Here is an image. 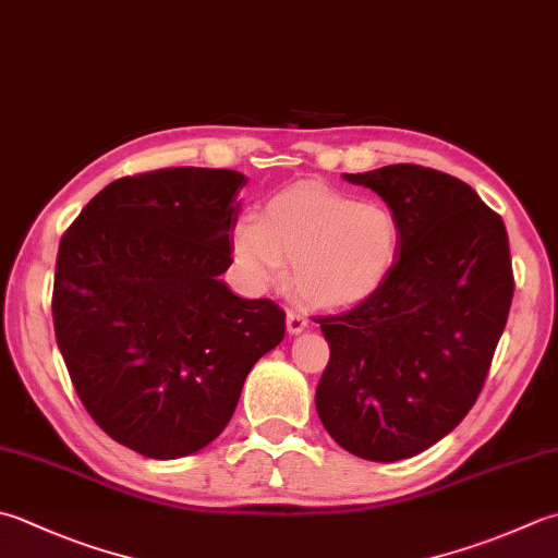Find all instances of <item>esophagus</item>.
<instances>
[{
	"instance_id": "1",
	"label": "esophagus",
	"mask_w": 558,
	"mask_h": 558,
	"mask_svg": "<svg viewBox=\"0 0 558 558\" xmlns=\"http://www.w3.org/2000/svg\"><path fill=\"white\" fill-rule=\"evenodd\" d=\"M286 324H288V333L298 336V333H302L310 326V316L304 314V312H288Z\"/></svg>"
}]
</instances>
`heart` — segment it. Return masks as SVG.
Segmentation results:
<instances>
[{"instance_id": "heart-1", "label": "heart", "mask_w": 558, "mask_h": 558, "mask_svg": "<svg viewBox=\"0 0 558 558\" xmlns=\"http://www.w3.org/2000/svg\"><path fill=\"white\" fill-rule=\"evenodd\" d=\"M397 213L379 201H357L331 189L282 191L260 220L242 217L232 232V258L256 292L288 280L319 307H345L385 286L401 254Z\"/></svg>"}]
</instances>
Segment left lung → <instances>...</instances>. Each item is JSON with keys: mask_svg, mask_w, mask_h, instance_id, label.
<instances>
[{"mask_svg": "<svg viewBox=\"0 0 558 558\" xmlns=\"http://www.w3.org/2000/svg\"><path fill=\"white\" fill-rule=\"evenodd\" d=\"M345 181L375 191L401 225L385 286L319 316L331 348L316 413L369 462H397L452 433L484 387L512 302L506 225L450 173L391 163Z\"/></svg>", "mask_w": 558, "mask_h": 558, "instance_id": "left-lung-1", "label": "left lung"}]
</instances>
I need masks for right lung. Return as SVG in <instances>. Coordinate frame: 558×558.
Masks as SVG:
<instances>
[{"label":"right lung","instance_id":"add662e5","mask_svg":"<svg viewBox=\"0 0 558 558\" xmlns=\"http://www.w3.org/2000/svg\"><path fill=\"white\" fill-rule=\"evenodd\" d=\"M246 177L179 167L108 183L62 236L52 322L72 385L120 445L179 460L220 435L286 312L220 280Z\"/></svg>","mask_w":558,"mask_h":558}]
</instances>
